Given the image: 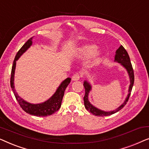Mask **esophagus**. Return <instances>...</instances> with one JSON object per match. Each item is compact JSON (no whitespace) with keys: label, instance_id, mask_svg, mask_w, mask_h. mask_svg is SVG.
Returning a JSON list of instances; mask_svg holds the SVG:
<instances>
[{"label":"esophagus","instance_id":"1","mask_svg":"<svg viewBox=\"0 0 149 149\" xmlns=\"http://www.w3.org/2000/svg\"><path fill=\"white\" fill-rule=\"evenodd\" d=\"M81 77H82V74L80 72H77L72 77V81H78L80 79Z\"/></svg>","mask_w":149,"mask_h":149}]
</instances>
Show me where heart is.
I'll use <instances>...</instances> for the list:
<instances>
[{
	"mask_svg": "<svg viewBox=\"0 0 149 149\" xmlns=\"http://www.w3.org/2000/svg\"><path fill=\"white\" fill-rule=\"evenodd\" d=\"M78 54L80 56L89 57L92 55L93 60H97L99 58L100 52L96 50V46L95 45H85L79 49Z\"/></svg>",
	"mask_w": 149,
	"mask_h": 149,
	"instance_id": "heart-1",
	"label": "heart"
}]
</instances>
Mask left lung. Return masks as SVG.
<instances>
[{
	"label": "left lung",
	"mask_w": 149,
	"mask_h": 149,
	"mask_svg": "<svg viewBox=\"0 0 149 149\" xmlns=\"http://www.w3.org/2000/svg\"><path fill=\"white\" fill-rule=\"evenodd\" d=\"M115 60L116 62L120 63L121 65H123V66L126 68V70H127L128 74H129V76H130V79L129 93H128L127 98H126L125 102H124V103L122 105L120 106L118 109H116L115 111L105 112V111H101V110L97 109V108L94 107L93 105H91V104L89 103V102L88 101V93L89 92V91L91 90V85H89L87 81H85L84 83H83V85H84V87H85V91L84 97H83V100H84L85 107L87 111L90 112V113H91L93 115H94L95 116L104 117V116L111 115H113V114L119 111L120 110L123 109V108L125 106L126 104H127L128 100L130 98V94H131L132 87H133L134 83V70H133V68H132V65L131 64V61H130L129 55H128L127 51L125 49V48H124L122 45L120 46L119 49L117 50V52H116Z\"/></svg>",
	"instance_id": "left-lung-1"
}]
</instances>
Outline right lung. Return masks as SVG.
Listing matches in <instances>:
<instances>
[{
	"label": "right lung",
	"mask_w": 149,
	"mask_h": 149,
	"mask_svg": "<svg viewBox=\"0 0 149 149\" xmlns=\"http://www.w3.org/2000/svg\"><path fill=\"white\" fill-rule=\"evenodd\" d=\"M32 38H30L27 40V42L22 47L21 49L18 51V52L16 54L14 59L13 66L11 68V79H10V83H11V87L12 90L13 91L14 95L17 101L19 103V104L22 109L24 110L26 113H27L30 115L36 116V117H46V116L52 115V114L56 113L58 111L62 104V101L63 96H64L65 89H66L69 83H70L71 79L67 78L66 79L63 81L61 83L60 87H58L56 93H54V95L52 97H50L47 101L45 102L42 104H32L26 102L24 100H22L21 97L18 96L17 93H15V89H14V73H15L16 61L18 60V58L28 49V48L31 46L32 45Z\"/></svg>",
	"instance_id": "obj_1"
}]
</instances>
